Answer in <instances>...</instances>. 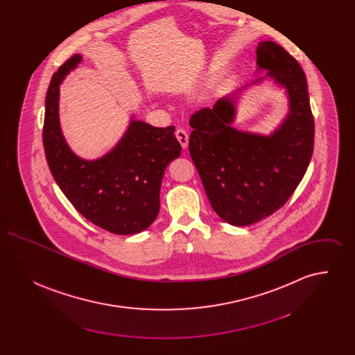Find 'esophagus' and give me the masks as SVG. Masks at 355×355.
Masks as SVG:
<instances>
[{
	"instance_id": "34e87169",
	"label": "esophagus",
	"mask_w": 355,
	"mask_h": 355,
	"mask_svg": "<svg viewBox=\"0 0 355 355\" xmlns=\"http://www.w3.org/2000/svg\"><path fill=\"white\" fill-rule=\"evenodd\" d=\"M175 137H177L178 142L181 144V146L186 149L187 145H189V135H187L185 129H177L175 130Z\"/></svg>"
}]
</instances>
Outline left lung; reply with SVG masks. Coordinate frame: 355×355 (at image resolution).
I'll return each instance as SVG.
<instances>
[{
	"mask_svg": "<svg viewBox=\"0 0 355 355\" xmlns=\"http://www.w3.org/2000/svg\"><path fill=\"white\" fill-rule=\"evenodd\" d=\"M257 65L285 86L290 113L270 137L238 132L234 97L190 117L189 152L213 210L236 226L252 225L281 209L304 178L314 148V117L300 62L272 41L259 42ZM263 78L255 80V83ZM236 96V94H234Z\"/></svg>",
	"mask_w": 355,
	"mask_h": 355,
	"instance_id": "1",
	"label": "left lung"
}]
</instances>
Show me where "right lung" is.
Here are the masks:
<instances>
[{"label": "right lung", "mask_w": 355, "mask_h": 355, "mask_svg": "<svg viewBox=\"0 0 355 355\" xmlns=\"http://www.w3.org/2000/svg\"><path fill=\"white\" fill-rule=\"evenodd\" d=\"M81 60L71 55L51 77L42 129L46 161L57 185L86 220L113 234H135L157 218L164 173L182 148L174 126L132 121L109 154L96 161L78 158L60 129L58 94L64 77Z\"/></svg>", "instance_id": "add662e5"}]
</instances>
